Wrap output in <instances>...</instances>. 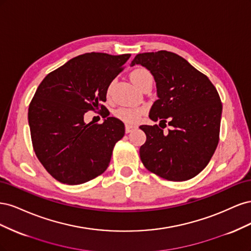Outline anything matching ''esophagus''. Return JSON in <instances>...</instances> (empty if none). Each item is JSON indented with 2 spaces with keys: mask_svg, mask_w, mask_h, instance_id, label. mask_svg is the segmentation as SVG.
Wrapping results in <instances>:
<instances>
[{
  "mask_svg": "<svg viewBox=\"0 0 251 251\" xmlns=\"http://www.w3.org/2000/svg\"><path fill=\"white\" fill-rule=\"evenodd\" d=\"M134 128H136L135 126H132V125H126V133H130L132 132Z\"/></svg>",
  "mask_w": 251,
  "mask_h": 251,
  "instance_id": "1",
  "label": "esophagus"
}]
</instances>
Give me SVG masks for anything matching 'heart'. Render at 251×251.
<instances>
[{
    "label": "heart",
    "mask_w": 251,
    "mask_h": 251,
    "mask_svg": "<svg viewBox=\"0 0 251 251\" xmlns=\"http://www.w3.org/2000/svg\"><path fill=\"white\" fill-rule=\"evenodd\" d=\"M131 78L134 81V83L137 86L139 89H142L144 86L148 85V83H151L153 85L154 77L153 74H151L146 68H137L132 71L131 73ZM110 92V88L108 90V93ZM144 110L140 108H119L114 113L116 118L119 120L124 121L125 124L127 125H133L136 124L140 119L141 115L143 114Z\"/></svg>",
    "instance_id": "b5f03b06"
}]
</instances>
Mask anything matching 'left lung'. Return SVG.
I'll use <instances>...</instances> for the list:
<instances>
[{
    "instance_id": "1",
    "label": "left lung",
    "mask_w": 251,
    "mask_h": 251,
    "mask_svg": "<svg viewBox=\"0 0 251 251\" xmlns=\"http://www.w3.org/2000/svg\"><path fill=\"white\" fill-rule=\"evenodd\" d=\"M141 65L156 81L158 100L150 118L172 126H140L147 141L140 147L146 169L170 181H185L202 172L219 143L222 102L216 87L186 59L170 51L139 53L131 66Z\"/></svg>"
}]
</instances>
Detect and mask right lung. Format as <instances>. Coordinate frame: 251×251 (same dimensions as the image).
<instances>
[{"instance_id":"1","label":"right lung","mask_w":251,"mask_h":251,"mask_svg":"<svg viewBox=\"0 0 251 251\" xmlns=\"http://www.w3.org/2000/svg\"><path fill=\"white\" fill-rule=\"evenodd\" d=\"M131 54L91 52L70 59L40 83L29 104L32 147L51 176L69 185L81 184L108 169L125 125L102 102L112 80ZM101 108L102 124H85L88 110Z\"/></svg>"}]
</instances>
